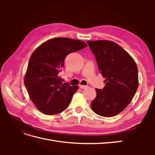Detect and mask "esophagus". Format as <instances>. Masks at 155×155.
<instances>
[{
	"mask_svg": "<svg viewBox=\"0 0 155 155\" xmlns=\"http://www.w3.org/2000/svg\"><path fill=\"white\" fill-rule=\"evenodd\" d=\"M79 88H82V89H83V88H86L87 87H88V86H87V85H79Z\"/></svg>",
	"mask_w": 155,
	"mask_h": 155,
	"instance_id": "esophagus-1",
	"label": "esophagus"
}]
</instances>
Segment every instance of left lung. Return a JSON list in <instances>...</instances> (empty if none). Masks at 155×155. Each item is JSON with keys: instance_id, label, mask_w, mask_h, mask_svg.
<instances>
[{"instance_id": "left-lung-1", "label": "left lung", "mask_w": 155, "mask_h": 155, "mask_svg": "<svg viewBox=\"0 0 155 155\" xmlns=\"http://www.w3.org/2000/svg\"><path fill=\"white\" fill-rule=\"evenodd\" d=\"M94 55L98 70L105 78L103 89L96 88L97 95L91 108L97 114L112 117L123 111L138 87V68L134 59L114 42L88 41Z\"/></svg>"}]
</instances>
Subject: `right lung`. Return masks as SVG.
<instances>
[{
  "instance_id": "1",
  "label": "right lung",
  "mask_w": 155,
  "mask_h": 155,
  "mask_svg": "<svg viewBox=\"0 0 155 155\" xmlns=\"http://www.w3.org/2000/svg\"><path fill=\"white\" fill-rule=\"evenodd\" d=\"M86 46L81 41L58 37L45 42L33 52L24 82L31 100L43 113L57 114L68 107L78 86L63 83L59 73L68 54Z\"/></svg>"
}]
</instances>
